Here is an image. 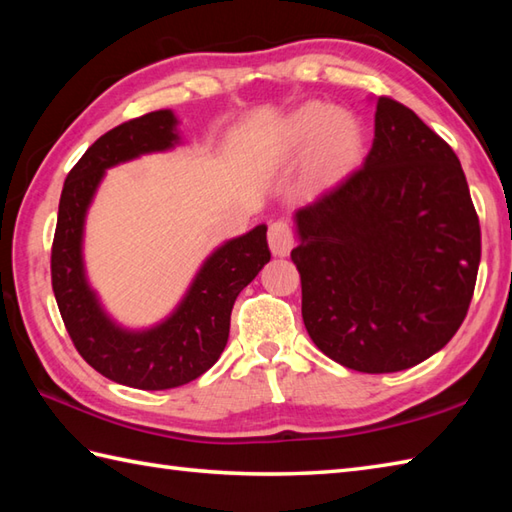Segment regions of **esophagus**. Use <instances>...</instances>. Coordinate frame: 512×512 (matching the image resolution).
<instances>
[{
  "label": "esophagus",
  "instance_id": "34e87169",
  "mask_svg": "<svg viewBox=\"0 0 512 512\" xmlns=\"http://www.w3.org/2000/svg\"><path fill=\"white\" fill-rule=\"evenodd\" d=\"M268 244L275 257H286L295 246V233L288 222H273L268 228Z\"/></svg>",
  "mask_w": 512,
  "mask_h": 512
}]
</instances>
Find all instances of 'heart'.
<instances>
[{"label":"heart","instance_id":"obj_1","mask_svg":"<svg viewBox=\"0 0 512 512\" xmlns=\"http://www.w3.org/2000/svg\"><path fill=\"white\" fill-rule=\"evenodd\" d=\"M363 149V127L350 112L308 103L281 127L275 158L295 162L310 151L303 187L310 193H321L350 176L363 158Z\"/></svg>","mask_w":512,"mask_h":512}]
</instances>
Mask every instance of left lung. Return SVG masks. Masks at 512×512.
<instances>
[{"label":"left lung","instance_id":"obj_1","mask_svg":"<svg viewBox=\"0 0 512 512\" xmlns=\"http://www.w3.org/2000/svg\"><path fill=\"white\" fill-rule=\"evenodd\" d=\"M310 339L365 374L409 369L447 345L471 306L482 237L455 151L380 96L363 167L295 213Z\"/></svg>","mask_w":512,"mask_h":512}]
</instances>
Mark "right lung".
<instances>
[{
  "label": "right lung",
  "instance_id": "add662e5",
  "mask_svg": "<svg viewBox=\"0 0 512 512\" xmlns=\"http://www.w3.org/2000/svg\"><path fill=\"white\" fill-rule=\"evenodd\" d=\"M171 110L132 118L103 134L65 178L52 242V290L70 339L96 372L118 385L171 389L213 367L224 352L239 292L270 262L266 224L206 257L187 295L149 330H125L103 310L83 266V226L105 169L180 143Z\"/></svg>",
  "mask_w": 512,
  "mask_h": 512
}]
</instances>
